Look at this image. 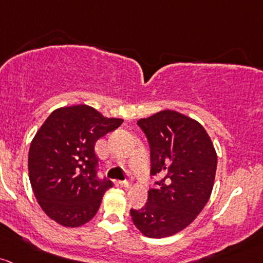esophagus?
<instances>
[{
	"instance_id": "obj_1",
	"label": "esophagus",
	"mask_w": 263,
	"mask_h": 263,
	"mask_svg": "<svg viewBox=\"0 0 263 263\" xmlns=\"http://www.w3.org/2000/svg\"><path fill=\"white\" fill-rule=\"evenodd\" d=\"M117 183L120 184L121 187H125V189H128V187L132 186V182H129V181H127V180H125V181H118Z\"/></svg>"
}]
</instances>
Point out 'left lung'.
Wrapping results in <instances>:
<instances>
[{
	"instance_id": "1",
	"label": "left lung",
	"mask_w": 263,
	"mask_h": 263,
	"mask_svg": "<svg viewBox=\"0 0 263 263\" xmlns=\"http://www.w3.org/2000/svg\"><path fill=\"white\" fill-rule=\"evenodd\" d=\"M137 125L151 149V175L160 176L142 209H131L132 221L143 235L163 238L186 229L211 196L217 155L201 123L164 109Z\"/></svg>"
}]
</instances>
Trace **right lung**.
<instances>
[{
	"mask_svg": "<svg viewBox=\"0 0 263 263\" xmlns=\"http://www.w3.org/2000/svg\"><path fill=\"white\" fill-rule=\"evenodd\" d=\"M87 105L54 109L34 135L28 152V176L36 200L51 220L79 227L95 217L112 187L97 177V140L121 126Z\"/></svg>",
	"mask_w": 263,
	"mask_h": 263,
	"instance_id": "add662e5",
	"label": "right lung"
}]
</instances>
